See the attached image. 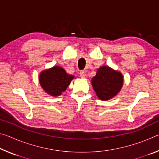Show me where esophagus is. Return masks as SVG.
Instances as JSON below:
<instances>
[{"instance_id": "esophagus-1", "label": "esophagus", "mask_w": 159, "mask_h": 159, "mask_svg": "<svg viewBox=\"0 0 159 159\" xmlns=\"http://www.w3.org/2000/svg\"><path fill=\"white\" fill-rule=\"evenodd\" d=\"M85 71H83V70H81V71H80V76L81 78H85Z\"/></svg>"}]
</instances>
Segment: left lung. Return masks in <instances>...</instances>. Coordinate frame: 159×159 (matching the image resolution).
Masks as SVG:
<instances>
[{"label": "left lung", "mask_w": 159, "mask_h": 159, "mask_svg": "<svg viewBox=\"0 0 159 159\" xmlns=\"http://www.w3.org/2000/svg\"><path fill=\"white\" fill-rule=\"evenodd\" d=\"M123 79L120 72L109 66H102L93 78L92 84L97 95L102 100H108L114 98L121 89Z\"/></svg>", "instance_id": "obj_1"}]
</instances>
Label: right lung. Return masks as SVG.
<instances>
[{"instance_id":"right-lung-1","label":"right lung","mask_w":159,"mask_h":159,"mask_svg":"<svg viewBox=\"0 0 159 159\" xmlns=\"http://www.w3.org/2000/svg\"><path fill=\"white\" fill-rule=\"evenodd\" d=\"M74 78L69 75L60 66L42 71L39 76V81L42 88L47 93L52 96L61 95Z\"/></svg>"}]
</instances>
